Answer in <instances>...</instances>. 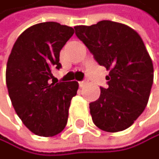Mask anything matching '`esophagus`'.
<instances>
[{
	"label": "esophagus",
	"mask_w": 159,
	"mask_h": 159,
	"mask_svg": "<svg viewBox=\"0 0 159 159\" xmlns=\"http://www.w3.org/2000/svg\"><path fill=\"white\" fill-rule=\"evenodd\" d=\"M86 83H87V81H86V80H84V81H80V82H79V86H80V87H84V86L86 85Z\"/></svg>",
	"instance_id": "1"
}]
</instances>
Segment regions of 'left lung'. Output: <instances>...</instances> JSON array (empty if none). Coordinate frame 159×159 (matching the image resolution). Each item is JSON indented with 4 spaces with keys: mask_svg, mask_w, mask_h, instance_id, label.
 I'll return each mask as SVG.
<instances>
[{
    "mask_svg": "<svg viewBox=\"0 0 159 159\" xmlns=\"http://www.w3.org/2000/svg\"><path fill=\"white\" fill-rule=\"evenodd\" d=\"M76 36L95 60L109 70L108 88L89 104L93 123L102 130L128 129L144 111L153 83V65L139 33L129 26L101 20L77 25Z\"/></svg>",
    "mask_w": 159,
    "mask_h": 159,
    "instance_id": "8db88e82",
    "label": "left lung"
}]
</instances>
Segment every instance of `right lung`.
I'll list each match as a JSON object with an SVG mask.
<instances>
[{
    "label": "right lung",
    "instance_id": "1",
    "mask_svg": "<svg viewBox=\"0 0 159 159\" xmlns=\"http://www.w3.org/2000/svg\"><path fill=\"white\" fill-rule=\"evenodd\" d=\"M74 33L71 26L47 21L34 25L17 37L7 63L6 82L16 113L33 134L53 137L65 128L78 83L50 82L60 69L59 54Z\"/></svg>",
    "mask_w": 159,
    "mask_h": 159
}]
</instances>
